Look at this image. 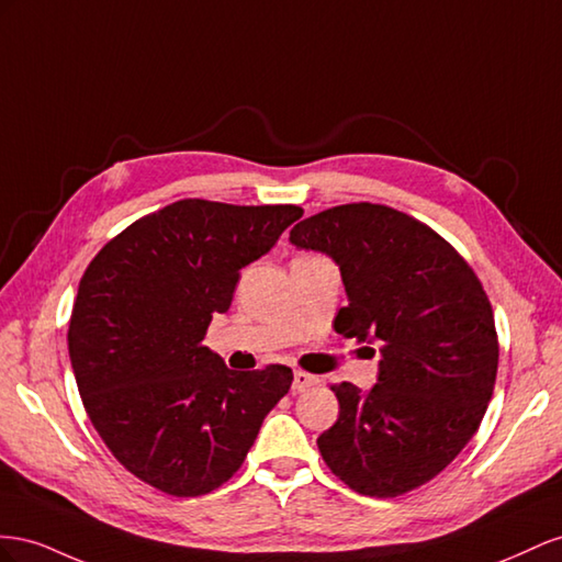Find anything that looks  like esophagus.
I'll return each mask as SVG.
<instances>
[{"label": "esophagus", "instance_id": "34e87169", "mask_svg": "<svg viewBox=\"0 0 562 562\" xmlns=\"http://www.w3.org/2000/svg\"><path fill=\"white\" fill-rule=\"evenodd\" d=\"M315 383H317V376H313V374H306V372H294L292 389H294V391H306V389L315 386Z\"/></svg>", "mask_w": 562, "mask_h": 562}]
</instances>
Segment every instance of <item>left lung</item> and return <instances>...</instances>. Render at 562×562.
<instances>
[{
  "instance_id": "1",
  "label": "left lung",
  "mask_w": 562,
  "mask_h": 562,
  "mask_svg": "<svg viewBox=\"0 0 562 562\" xmlns=\"http://www.w3.org/2000/svg\"><path fill=\"white\" fill-rule=\"evenodd\" d=\"M296 249L339 266L346 339L379 356L376 383H339V419L317 438L334 475L360 494L428 483L467 447L494 391L499 344L471 266L416 218L383 204H341L292 228Z\"/></svg>"
}]
</instances>
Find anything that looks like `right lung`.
<instances>
[{"label":"right lung","instance_id":"add662e5","mask_svg":"<svg viewBox=\"0 0 562 562\" xmlns=\"http://www.w3.org/2000/svg\"><path fill=\"white\" fill-rule=\"evenodd\" d=\"M303 216L294 204L181 200L132 223L79 280L68 350L93 428L126 471L200 496L243 467L292 370H228L202 346L239 270Z\"/></svg>","mask_w":562,"mask_h":562}]
</instances>
